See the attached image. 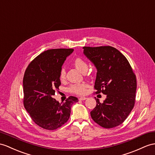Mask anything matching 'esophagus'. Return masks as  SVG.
Wrapping results in <instances>:
<instances>
[{"label": "esophagus", "mask_w": 155, "mask_h": 155, "mask_svg": "<svg viewBox=\"0 0 155 155\" xmlns=\"http://www.w3.org/2000/svg\"><path fill=\"white\" fill-rule=\"evenodd\" d=\"M79 99L81 100V101H84V100L87 99V97H81Z\"/></svg>", "instance_id": "obj_1"}]
</instances>
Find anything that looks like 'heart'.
I'll return each instance as SVG.
<instances>
[{"instance_id":"b5f03b06","label":"heart","mask_w":155,"mask_h":155,"mask_svg":"<svg viewBox=\"0 0 155 155\" xmlns=\"http://www.w3.org/2000/svg\"><path fill=\"white\" fill-rule=\"evenodd\" d=\"M73 64L75 68L78 69L79 71H80L81 72H84V71H86L87 69V64L85 61V60L80 57L75 58L74 60ZM66 77V71L64 69H62L60 70V79L61 80H63L65 79ZM87 87V85L85 83H82V84H74L71 85L70 87V91L71 92L74 93L79 94V95H82L84 94L86 92V89Z\"/></svg>"}]
</instances>
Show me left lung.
I'll use <instances>...</instances> for the list:
<instances>
[{"label": "left lung", "mask_w": 155, "mask_h": 155, "mask_svg": "<svg viewBox=\"0 0 155 155\" xmlns=\"http://www.w3.org/2000/svg\"><path fill=\"white\" fill-rule=\"evenodd\" d=\"M84 54L97 68L95 93L107 98L91 112L92 119L104 128L122 124L133 109L137 89L136 77L127 58L110 46L84 47Z\"/></svg>", "instance_id": "1"}]
</instances>
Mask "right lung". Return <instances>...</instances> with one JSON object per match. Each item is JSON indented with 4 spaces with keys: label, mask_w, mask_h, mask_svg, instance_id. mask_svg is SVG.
Instances as JSON below:
<instances>
[{
    "label": "right lung",
    "mask_w": 155,
    "mask_h": 155,
    "mask_svg": "<svg viewBox=\"0 0 155 155\" xmlns=\"http://www.w3.org/2000/svg\"><path fill=\"white\" fill-rule=\"evenodd\" d=\"M73 48L50 49L43 52L29 64L24 80V104L33 122L45 130H54L68 120L71 107L78 102L70 96L59 103L52 96L61 85L60 73Z\"/></svg>",
    "instance_id": "obj_1"
}]
</instances>
